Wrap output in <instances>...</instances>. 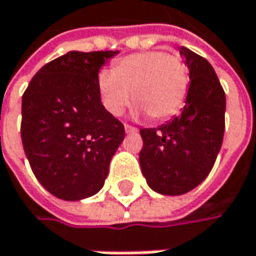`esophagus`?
Listing matches in <instances>:
<instances>
[{
	"label": "esophagus",
	"instance_id": "1",
	"mask_svg": "<svg viewBox=\"0 0 256 256\" xmlns=\"http://www.w3.org/2000/svg\"><path fill=\"white\" fill-rule=\"evenodd\" d=\"M124 132H126L128 134H132V133H138V128H132V126H128V124H124Z\"/></svg>",
	"mask_w": 256,
	"mask_h": 256
}]
</instances>
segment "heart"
<instances>
[{
  "label": "heart",
  "mask_w": 256,
  "mask_h": 256,
  "mask_svg": "<svg viewBox=\"0 0 256 256\" xmlns=\"http://www.w3.org/2000/svg\"><path fill=\"white\" fill-rule=\"evenodd\" d=\"M190 76L181 58L162 50L134 53L114 65L113 70L98 75V94L102 107L120 116L128 107L133 92L138 102L136 116H152L166 120L186 102Z\"/></svg>",
  "instance_id": "heart-1"
}]
</instances>
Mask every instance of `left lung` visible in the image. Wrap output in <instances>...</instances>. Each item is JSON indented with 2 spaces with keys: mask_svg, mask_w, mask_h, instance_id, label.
Masks as SVG:
<instances>
[{
  "mask_svg": "<svg viewBox=\"0 0 256 256\" xmlns=\"http://www.w3.org/2000/svg\"><path fill=\"white\" fill-rule=\"evenodd\" d=\"M190 72L186 106L158 128H142L139 162L148 186L162 196H181L210 174L224 133L226 96L213 66L181 46Z\"/></svg>",
  "mask_w": 256,
  "mask_h": 256,
  "instance_id": "left-lung-1",
  "label": "left lung"
}]
</instances>
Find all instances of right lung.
Here are the masks:
<instances>
[{"instance_id":"right-lung-1","label":"right lung","mask_w":256,"mask_h":256,"mask_svg":"<svg viewBox=\"0 0 256 256\" xmlns=\"http://www.w3.org/2000/svg\"><path fill=\"white\" fill-rule=\"evenodd\" d=\"M117 52H70L44 65L22 101V140L38 182L66 202L104 186L124 126L98 94V72Z\"/></svg>"}]
</instances>
